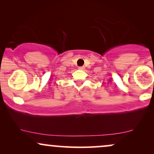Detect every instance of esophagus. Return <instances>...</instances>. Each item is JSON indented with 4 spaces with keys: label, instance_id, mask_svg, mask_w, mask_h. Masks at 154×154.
<instances>
[{
    "label": "esophagus",
    "instance_id": "34e87169",
    "mask_svg": "<svg viewBox=\"0 0 154 154\" xmlns=\"http://www.w3.org/2000/svg\"><path fill=\"white\" fill-rule=\"evenodd\" d=\"M79 69H84V66H79Z\"/></svg>",
    "mask_w": 154,
    "mask_h": 154
}]
</instances>
